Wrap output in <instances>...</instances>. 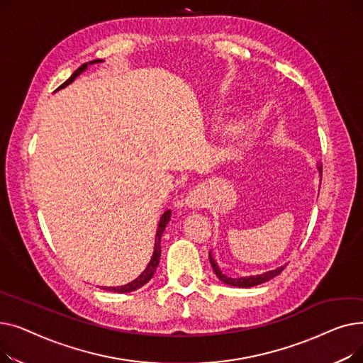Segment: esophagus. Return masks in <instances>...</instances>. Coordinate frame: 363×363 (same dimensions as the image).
Wrapping results in <instances>:
<instances>
[{
  "label": "esophagus",
  "mask_w": 363,
  "mask_h": 363,
  "mask_svg": "<svg viewBox=\"0 0 363 363\" xmlns=\"http://www.w3.org/2000/svg\"><path fill=\"white\" fill-rule=\"evenodd\" d=\"M185 204L188 207H191V208H201L206 204V199H204L201 191H199V189H194V191H191L186 196Z\"/></svg>",
  "instance_id": "34e87169"
}]
</instances>
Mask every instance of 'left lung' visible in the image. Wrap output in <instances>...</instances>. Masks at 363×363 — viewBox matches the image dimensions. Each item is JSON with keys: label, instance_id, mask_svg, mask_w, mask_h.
<instances>
[{"label": "left lung", "instance_id": "left-lung-1", "mask_svg": "<svg viewBox=\"0 0 363 363\" xmlns=\"http://www.w3.org/2000/svg\"><path fill=\"white\" fill-rule=\"evenodd\" d=\"M318 170L319 174L322 177V164H318ZM208 259H211V263H212V268L216 274V277L228 284V285H233V287H240V289H249V287H255V285H259V284H263L266 281H269L272 278H275L277 275H279L284 269L285 266H279V268L274 269V271H269V272H264V274H260V275H252V277H241V278H231V277H226L225 274H222V271L219 269L218 263L215 262V259L212 257V253H208Z\"/></svg>", "mask_w": 363, "mask_h": 363}]
</instances>
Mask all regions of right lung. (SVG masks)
<instances>
[{
	"mask_svg": "<svg viewBox=\"0 0 363 363\" xmlns=\"http://www.w3.org/2000/svg\"><path fill=\"white\" fill-rule=\"evenodd\" d=\"M101 62H103V60H94V62H89V63L82 65L81 67L76 69V70L73 72V74L70 76V78H69L63 85H60L59 88H57V89H62V88L67 86L69 84H72L84 70H86L88 65L101 63ZM170 215H172V212H170V211H166V212L162 215V218H160V222H159V226H157V233H156V240H155V252H152L151 260H150V263L147 264V268L143 271V274H141L138 278L133 279L132 282L125 284V285H121V287H101L103 290H106V291H114V293H121V294H123V293H130V291H135V290L141 289L143 285H145V284L152 278V275H155V272H156V269H157V264H159V262H160V253H162L160 240H162V235H163V231H164L166 225H167L169 220H170Z\"/></svg>",
	"mask_w": 363,
	"mask_h": 363,
	"instance_id": "right-lung-1",
	"label": "right lung"
}]
</instances>
